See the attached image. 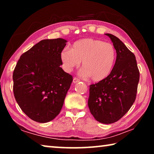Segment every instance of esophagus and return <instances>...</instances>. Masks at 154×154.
<instances>
[{
    "label": "esophagus",
    "mask_w": 154,
    "mask_h": 154,
    "mask_svg": "<svg viewBox=\"0 0 154 154\" xmlns=\"http://www.w3.org/2000/svg\"><path fill=\"white\" fill-rule=\"evenodd\" d=\"M79 82H80V80L78 79V78H77V77H74L73 78V80H72V82H73L74 83H76Z\"/></svg>",
    "instance_id": "obj_1"
}]
</instances>
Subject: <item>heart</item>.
Masks as SVG:
<instances>
[{"label":"heart","instance_id":"1","mask_svg":"<svg viewBox=\"0 0 154 154\" xmlns=\"http://www.w3.org/2000/svg\"><path fill=\"white\" fill-rule=\"evenodd\" d=\"M60 59L66 71H72L82 62V74L90 77L94 82H100L113 71L116 51L110 43L94 38H83L75 41L71 49H63L60 53Z\"/></svg>","mask_w":154,"mask_h":154}]
</instances>
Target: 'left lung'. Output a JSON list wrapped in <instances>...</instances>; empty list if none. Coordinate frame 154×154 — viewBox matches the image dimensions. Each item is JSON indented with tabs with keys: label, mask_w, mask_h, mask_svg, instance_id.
<instances>
[{
	"label": "left lung",
	"mask_w": 154,
	"mask_h": 154,
	"mask_svg": "<svg viewBox=\"0 0 154 154\" xmlns=\"http://www.w3.org/2000/svg\"><path fill=\"white\" fill-rule=\"evenodd\" d=\"M111 38L117 57L111 74L100 82L90 85L88 107L96 120L109 124L126 114L136 99L139 71L134 54L118 37Z\"/></svg>",
	"instance_id": "obj_1"
}]
</instances>
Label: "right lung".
Segmentation results:
<instances>
[{
    "label": "right lung",
    "mask_w": 154,
    "mask_h": 154,
    "mask_svg": "<svg viewBox=\"0 0 154 154\" xmlns=\"http://www.w3.org/2000/svg\"><path fill=\"white\" fill-rule=\"evenodd\" d=\"M66 40L36 43L20 56L13 74L14 94L22 111L32 120L46 123L58 116L72 77L60 67Z\"/></svg>",
    "instance_id": "1"
}]
</instances>
